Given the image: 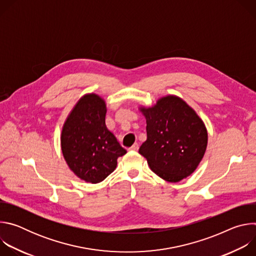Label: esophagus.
Masks as SVG:
<instances>
[{
  "label": "esophagus",
  "instance_id": "esophagus-1",
  "mask_svg": "<svg viewBox=\"0 0 256 256\" xmlns=\"http://www.w3.org/2000/svg\"><path fill=\"white\" fill-rule=\"evenodd\" d=\"M130 151H138V142H134V144L132 146V147L130 148Z\"/></svg>",
  "mask_w": 256,
  "mask_h": 256
}]
</instances>
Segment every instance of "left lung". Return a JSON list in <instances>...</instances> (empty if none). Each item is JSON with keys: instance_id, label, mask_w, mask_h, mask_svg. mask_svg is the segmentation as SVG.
I'll return each instance as SVG.
<instances>
[{"instance_id": "left-lung-1", "label": "left lung", "mask_w": 256, "mask_h": 256, "mask_svg": "<svg viewBox=\"0 0 256 256\" xmlns=\"http://www.w3.org/2000/svg\"><path fill=\"white\" fill-rule=\"evenodd\" d=\"M140 110L147 122V140L138 153L151 170L169 182L194 173L208 144L206 126L194 109L181 98L168 95Z\"/></svg>"}]
</instances>
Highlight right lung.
<instances>
[{
  "label": "right lung",
  "mask_w": 256,
  "mask_h": 256,
  "mask_svg": "<svg viewBox=\"0 0 256 256\" xmlns=\"http://www.w3.org/2000/svg\"><path fill=\"white\" fill-rule=\"evenodd\" d=\"M106 104L97 94L84 95L64 124L60 146L64 158L79 178L98 184L112 173L126 151L105 124Z\"/></svg>",
  "instance_id": "obj_1"
}]
</instances>
